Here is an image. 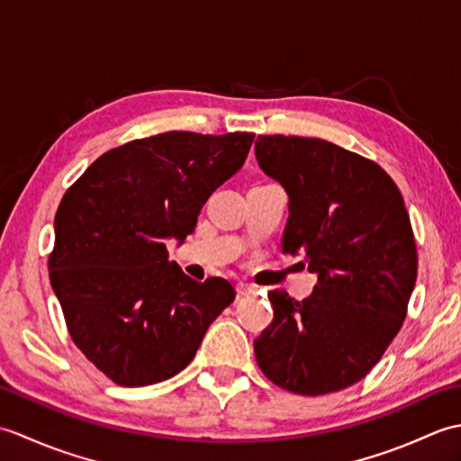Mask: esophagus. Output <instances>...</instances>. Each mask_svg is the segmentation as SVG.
Wrapping results in <instances>:
<instances>
[{
	"instance_id": "1",
	"label": "esophagus",
	"mask_w": 461,
	"mask_h": 461,
	"mask_svg": "<svg viewBox=\"0 0 461 461\" xmlns=\"http://www.w3.org/2000/svg\"><path fill=\"white\" fill-rule=\"evenodd\" d=\"M238 295L241 297H249V295H256V285H251V283H238Z\"/></svg>"
}]
</instances>
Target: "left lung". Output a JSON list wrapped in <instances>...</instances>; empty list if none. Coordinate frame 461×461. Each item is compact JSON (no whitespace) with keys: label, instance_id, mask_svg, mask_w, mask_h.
<instances>
[{"label":"left lung","instance_id":"obj_1","mask_svg":"<svg viewBox=\"0 0 461 461\" xmlns=\"http://www.w3.org/2000/svg\"><path fill=\"white\" fill-rule=\"evenodd\" d=\"M256 158L289 195L283 253L317 273L303 301L269 291L258 365L289 393H339L368 375L406 317L418 253L402 194L376 162L321 139L261 134Z\"/></svg>","mask_w":461,"mask_h":461}]
</instances>
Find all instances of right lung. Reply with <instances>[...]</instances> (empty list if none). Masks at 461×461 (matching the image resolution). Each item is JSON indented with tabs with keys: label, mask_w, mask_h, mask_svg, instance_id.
I'll use <instances>...</instances> for the list:
<instances>
[{
	"label": "right lung",
	"mask_w": 461,
	"mask_h": 461,
	"mask_svg": "<svg viewBox=\"0 0 461 461\" xmlns=\"http://www.w3.org/2000/svg\"><path fill=\"white\" fill-rule=\"evenodd\" d=\"M256 134L172 131L104 152L55 213L49 279L73 342L121 386H149L190 365L205 330L236 299L168 261L202 205L248 158Z\"/></svg>",
	"instance_id": "right-lung-1"
}]
</instances>
